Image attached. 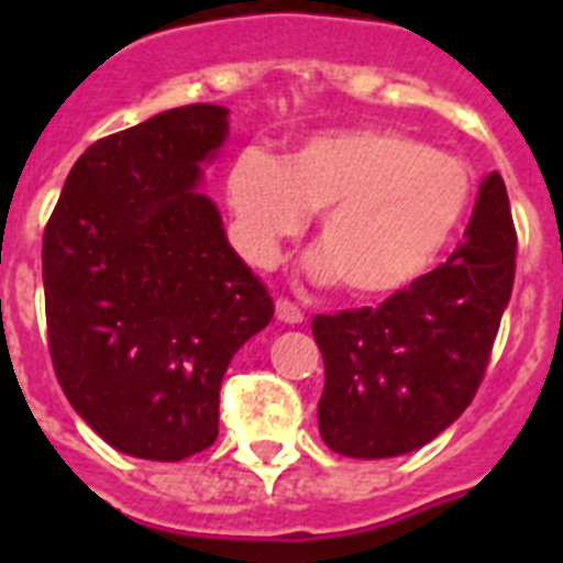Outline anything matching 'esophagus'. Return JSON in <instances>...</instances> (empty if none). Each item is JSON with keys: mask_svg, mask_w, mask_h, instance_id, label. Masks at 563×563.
<instances>
[{"mask_svg": "<svg viewBox=\"0 0 563 563\" xmlns=\"http://www.w3.org/2000/svg\"><path fill=\"white\" fill-rule=\"evenodd\" d=\"M274 309H277V321H283V324H300V321H303V312H300V307L295 300L277 298Z\"/></svg>", "mask_w": 563, "mask_h": 563, "instance_id": "obj_1", "label": "esophagus"}]
</instances>
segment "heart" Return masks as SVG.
Returning <instances> with one entry per match:
<instances>
[{
  "label": "heart",
  "instance_id": "obj_1",
  "mask_svg": "<svg viewBox=\"0 0 563 563\" xmlns=\"http://www.w3.org/2000/svg\"><path fill=\"white\" fill-rule=\"evenodd\" d=\"M473 198L476 175L462 157L394 128L312 134L283 163L245 148L228 175L239 245L254 263H272L321 209L309 268L321 280L342 277L356 298L420 280L459 236Z\"/></svg>",
  "mask_w": 563,
  "mask_h": 563
}]
</instances>
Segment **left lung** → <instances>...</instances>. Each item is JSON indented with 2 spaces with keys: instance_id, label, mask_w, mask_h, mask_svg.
<instances>
[{
  "instance_id": "1",
  "label": "left lung",
  "mask_w": 563,
  "mask_h": 563,
  "mask_svg": "<svg viewBox=\"0 0 563 563\" xmlns=\"http://www.w3.org/2000/svg\"><path fill=\"white\" fill-rule=\"evenodd\" d=\"M515 256V219L494 172L446 263L376 309L312 318L324 356L318 429L333 453H411L471 406L511 298Z\"/></svg>"
}]
</instances>
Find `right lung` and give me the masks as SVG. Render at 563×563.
Instances as JSON below:
<instances>
[{
	"instance_id": "add662e5",
	"label": "right lung",
	"mask_w": 563,
	"mask_h": 563,
	"mask_svg": "<svg viewBox=\"0 0 563 563\" xmlns=\"http://www.w3.org/2000/svg\"><path fill=\"white\" fill-rule=\"evenodd\" d=\"M228 110L187 104L92 143L43 230L48 353L73 409L119 453L180 462L219 435L233 353L274 303L230 247L201 163Z\"/></svg>"
}]
</instances>
